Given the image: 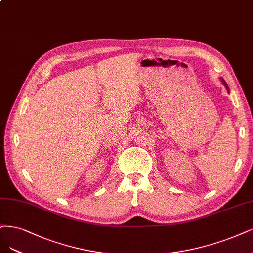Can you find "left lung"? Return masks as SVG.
Here are the masks:
<instances>
[{
  "mask_svg": "<svg viewBox=\"0 0 253 253\" xmlns=\"http://www.w3.org/2000/svg\"><path fill=\"white\" fill-rule=\"evenodd\" d=\"M220 80H221L222 84H223L225 85V88H226V89H227V91H228V93H229V89H228V85H227V84H226V83H225V81L223 80V78H220Z\"/></svg>",
  "mask_w": 253,
  "mask_h": 253,
  "instance_id": "obj_1",
  "label": "left lung"
}]
</instances>
